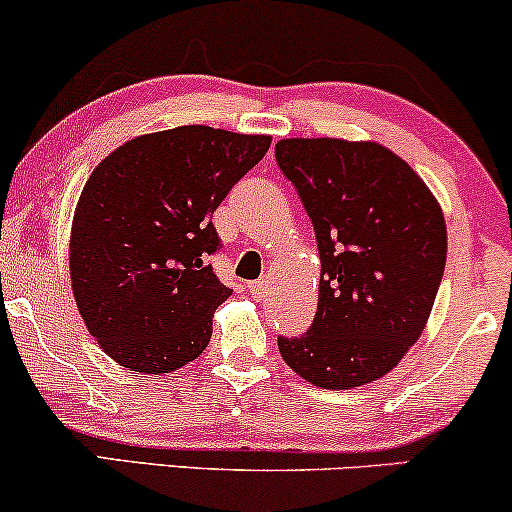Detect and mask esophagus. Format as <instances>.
<instances>
[{
    "instance_id": "esophagus-1",
    "label": "esophagus",
    "mask_w": 512,
    "mask_h": 512,
    "mask_svg": "<svg viewBox=\"0 0 512 512\" xmlns=\"http://www.w3.org/2000/svg\"><path fill=\"white\" fill-rule=\"evenodd\" d=\"M266 292H268L266 280H261V282H251V285H249V294L254 296L256 301H258V299H263V296H266Z\"/></svg>"
}]
</instances>
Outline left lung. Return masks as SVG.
<instances>
[{
	"instance_id": "obj_1",
	"label": "left lung",
	"mask_w": 512,
	"mask_h": 512,
	"mask_svg": "<svg viewBox=\"0 0 512 512\" xmlns=\"http://www.w3.org/2000/svg\"><path fill=\"white\" fill-rule=\"evenodd\" d=\"M275 159L299 192L320 254L318 311L277 339L296 375L353 389L394 370L420 339L446 266V223L425 180L377 142L292 137Z\"/></svg>"
}]
</instances>
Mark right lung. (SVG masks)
Masks as SVG:
<instances>
[{"label": "right lung", "instance_id": "1", "mask_svg": "<svg viewBox=\"0 0 512 512\" xmlns=\"http://www.w3.org/2000/svg\"><path fill=\"white\" fill-rule=\"evenodd\" d=\"M270 135L180 125L125 142L92 170L71 227V287L106 356L142 375L192 363L232 289L208 256L211 218Z\"/></svg>", "mask_w": 512, "mask_h": 512}]
</instances>
